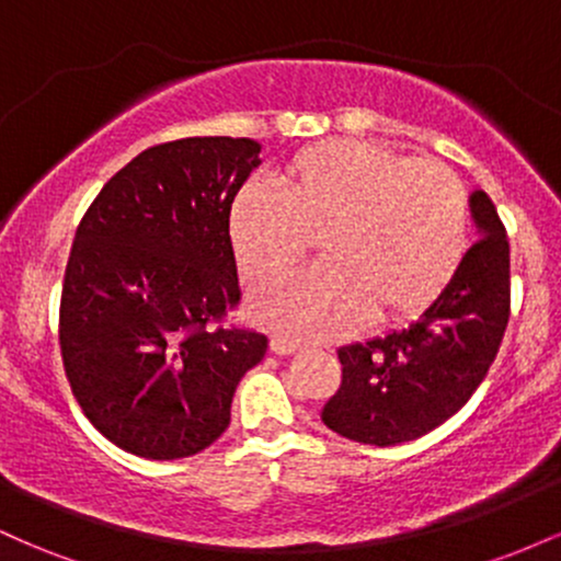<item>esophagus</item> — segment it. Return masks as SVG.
Segmentation results:
<instances>
[{"mask_svg": "<svg viewBox=\"0 0 561 561\" xmlns=\"http://www.w3.org/2000/svg\"><path fill=\"white\" fill-rule=\"evenodd\" d=\"M298 343H295V340H289V337H282V334H276V337H272V351L274 353H279V356H289V353H295L298 351Z\"/></svg>", "mask_w": 561, "mask_h": 561, "instance_id": "1", "label": "esophagus"}]
</instances>
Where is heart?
<instances>
[{"instance_id": "obj_1", "label": "heart", "mask_w": 561, "mask_h": 561, "mask_svg": "<svg viewBox=\"0 0 561 561\" xmlns=\"http://www.w3.org/2000/svg\"><path fill=\"white\" fill-rule=\"evenodd\" d=\"M469 199L437 160L330 139L289 156L279 192L248 184L229 208V240L248 279H279L319 237L324 263L255 295V317L298 337H337L369 317L420 313L456 274Z\"/></svg>"}]
</instances>
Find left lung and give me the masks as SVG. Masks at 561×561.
I'll return each mask as SVG.
<instances>
[{
    "instance_id": "8db88e82",
    "label": "left lung",
    "mask_w": 561,
    "mask_h": 561,
    "mask_svg": "<svg viewBox=\"0 0 561 561\" xmlns=\"http://www.w3.org/2000/svg\"><path fill=\"white\" fill-rule=\"evenodd\" d=\"M480 240L440 295L405 330L337 351L340 388L321 409L332 433L398 446L440 427L491 369L508 324L506 229L485 192L469 197Z\"/></svg>"
}]
</instances>
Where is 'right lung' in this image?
I'll return each mask as SVG.
<instances>
[{
    "instance_id": "add662e5",
    "label": "right lung",
    "mask_w": 561,
    "mask_h": 561,
    "mask_svg": "<svg viewBox=\"0 0 561 561\" xmlns=\"http://www.w3.org/2000/svg\"><path fill=\"white\" fill-rule=\"evenodd\" d=\"M253 139L190 137L139 152L76 229L60 353L83 416L141 459L195 456L229 427L268 337L240 306L229 208L261 163Z\"/></svg>"
}]
</instances>
